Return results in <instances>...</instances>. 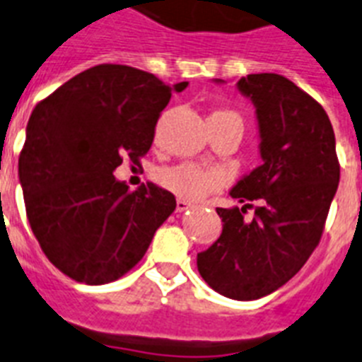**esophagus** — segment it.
I'll return each mask as SVG.
<instances>
[{"instance_id": "1", "label": "esophagus", "mask_w": 362, "mask_h": 362, "mask_svg": "<svg viewBox=\"0 0 362 362\" xmlns=\"http://www.w3.org/2000/svg\"><path fill=\"white\" fill-rule=\"evenodd\" d=\"M190 207H192V205L188 202H185V199H177V203H175V211H177V213H185V211H188Z\"/></svg>"}]
</instances>
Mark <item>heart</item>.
<instances>
[{
    "instance_id": "1",
    "label": "heart",
    "mask_w": 362,
    "mask_h": 362,
    "mask_svg": "<svg viewBox=\"0 0 362 362\" xmlns=\"http://www.w3.org/2000/svg\"><path fill=\"white\" fill-rule=\"evenodd\" d=\"M222 118L240 120L238 115H235L231 110H216L209 116V120H222ZM157 181L164 188H168L170 192H174L175 196L190 199V202L203 199L223 185V177L218 170L203 168V166L192 163H181L163 168L157 174Z\"/></svg>"
}]
</instances>
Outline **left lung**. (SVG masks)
<instances>
[{"instance_id": "left-lung-1", "label": "left lung", "mask_w": 362, "mask_h": 362, "mask_svg": "<svg viewBox=\"0 0 362 362\" xmlns=\"http://www.w3.org/2000/svg\"><path fill=\"white\" fill-rule=\"evenodd\" d=\"M238 90L257 107L262 164L231 190L240 209H216L222 235L198 253V270L211 288L247 301L285 285L315 252L340 164L329 116L292 81L250 74Z\"/></svg>"}]
</instances>
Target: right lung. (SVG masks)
I'll return each instance as SVG.
<instances>
[{"mask_svg":"<svg viewBox=\"0 0 362 362\" xmlns=\"http://www.w3.org/2000/svg\"><path fill=\"white\" fill-rule=\"evenodd\" d=\"M174 88L148 71L98 64L33 110L18 159L27 220L44 255L74 281L120 279L175 211L168 190H129L112 175L125 157L140 164L148 153Z\"/></svg>","mask_w":362,"mask_h":362,"instance_id":"obj_1","label":"right lung"}]
</instances>
